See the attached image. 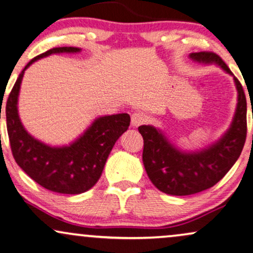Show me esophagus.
<instances>
[{"instance_id":"esophagus-1","label":"esophagus","mask_w":253,"mask_h":253,"mask_svg":"<svg viewBox=\"0 0 253 253\" xmlns=\"http://www.w3.org/2000/svg\"><path fill=\"white\" fill-rule=\"evenodd\" d=\"M145 120L146 117L144 113H141V112H135V113H133L132 117H130V125H132L133 127H139L140 125L145 123Z\"/></svg>"}]
</instances>
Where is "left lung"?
Listing matches in <instances>:
<instances>
[{"instance_id": "8db88e82", "label": "left lung", "mask_w": 253, "mask_h": 253, "mask_svg": "<svg viewBox=\"0 0 253 253\" xmlns=\"http://www.w3.org/2000/svg\"><path fill=\"white\" fill-rule=\"evenodd\" d=\"M199 63H214L233 75L226 63L211 51L191 53ZM238 102L229 129L213 144L198 150H186L151 125L139 127L144 138L142 160L151 181L158 190L173 196H188L213 186L230 171L244 147L246 139V97L238 79L233 77Z\"/></svg>"}]
</instances>
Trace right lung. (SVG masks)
Masks as SVG:
<instances>
[{
	"label": "right lung",
	"instance_id": "add662e5",
	"mask_svg": "<svg viewBox=\"0 0 253 253\" xmlns=\"http://www.w3.org/2000/svg\"><path fill=\"white\" fill-rule=\"evenodd\" d=\"M79 51L81 49L77 47H57L34 57L21 72L5 105L9 141L17 164L40 185L63 194L84 193L96 184L109 152L130 123L127 113L96 118L72 144L59 146L44 144L27 132L17 111L24 71L35 61L51 54Z\"/></svg>",
	"mask_w": 253,
	"mask_h": 253
}]
</instances>
